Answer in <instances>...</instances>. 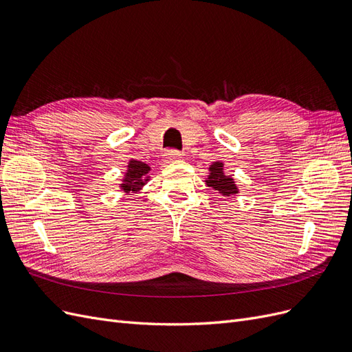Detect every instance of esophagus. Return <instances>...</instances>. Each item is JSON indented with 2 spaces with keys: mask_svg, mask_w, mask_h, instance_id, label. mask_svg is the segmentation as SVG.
<instances>
[{
  "mask_svg": "<svg viewBox=\"0 0 352 352\" xmlns=\"http://www.w3.org/2000/svg\"><path fill=\"white\" fill-rule=\"evenodd\" d=\"M180 158H182V154H180L177 150H168V151L164 154L166 163L176 162V160H180Z\"/></svg>",
  "mask_w": 352,
  "mask_h": 352,
  "instance_id": "34e87169",
  "label": "esophagus"
}]
</instances>
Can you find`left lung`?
<instances>
[{"instance_id": "left-lung-1", "label": "left lung", "mask_w": 352, "mask_h": 352, "mask_svg": "<svg viewBox=\"0 0 352 352\" xmlns=\"http://www.w3.org/2000/svg\"><path fill=\"white\" fill-rule=\"evenodd\" d=\"M208 170H210V175L206 180L207 186L219 190L223 197H233L239 192L233 177L226 176L225 172H223V163L220 162L212 163L208 167Z\"/></svg>"}]
</instances>
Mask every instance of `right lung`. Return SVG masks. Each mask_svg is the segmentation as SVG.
I'll return each mask as SVG.
<instances>
[{
  "mask_svg": "<svg viewBox=\"0 0 352 352\" xmlns=\"http://www.w3.org/2000/svg\"><path fill=\"white\" fill-rule=\"evenodd\" d=\"M150 170L151 167L146 163L138 162V160H131V162L127 163V170L120 184V189L124 190V192H135V190H140L148 180H150Z\"/></svg>",
  "mask_w": 352,
  "mask_h": 352,
  "instance_id": "right-lung-1",
  "label": "right lung"
}]
</instances>
